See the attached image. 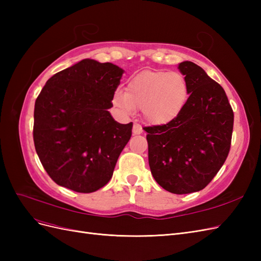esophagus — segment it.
I'll use <instances>...</instances> for the list:
<instances>
[{"label":"esophagus","mask_w":261,"mask_h":261,"mask_svg":"<svg viewBox=\"0 0 261 261\" xmlns=\"http://www.w3.org/2000/svg\"><path fill=\"white\" fill-rule=\"evenodd\" d=\"M133 133L135 134V135H139V134L143 133V127L139 124H134L133 126Z\"/></svg>","instance_id":"1"}]
</instances>
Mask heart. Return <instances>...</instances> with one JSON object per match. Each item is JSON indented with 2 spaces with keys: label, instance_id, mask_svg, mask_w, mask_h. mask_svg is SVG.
<instances>
[{
  "label": "heart",
  "instance_id": "heart-1",
  "mask_svg": "<svg viewBox=\"0 0 261 261\" xmlns=\"http://www.w3.org/2000/svg\"><path fill=\"white\" fill-rule=\"evenodd\" d=\"M187 97V83L180 73L145 70L130 78L126 92L117 90L114 93L113 103L124 114L141 109L148 124L165 125L180 114Z\"/></svg>",
  "mask_w": 261,
  "mask_h": 261
}]
</instances>
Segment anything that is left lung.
<instances>
[{"instance_id": "1", "label": "left lung", "mask_w": 261, "mask_h": 261, "mask_svg": "<svg viewBox=\"0 0 261 261\" xmlns=\"http://www.w3.org/2000/svg\"><path fill=\"white\" fill-rule=\"evenodd\" d=\"M189 97L180 114L147 127L149 167L155 181L173 194L206 187L231 148L234 113L224 89L193 62L178 65Z\"/></svg>"}]
</instances>
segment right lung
Returning <instances> with one entry per match:
<instances>
[{"mask_svg":"<svg viewBox=\"0 0 261 261\" xmlns=\"http://www.w3.org/2000/svg\"><path fill=\"white\" fill-rule=\"evenodd\" d=\"M122 75L112 63L86 59L53 75L39 93L35 148L58 185L88 194L111 179L133 127L108 111Z\"/></svg>","mask_w":261,"mask_h":261,"instance_id":"obj_1","label":"right lung"}]
</instances>
